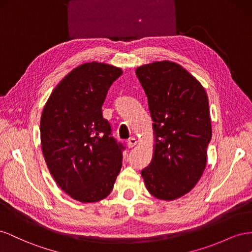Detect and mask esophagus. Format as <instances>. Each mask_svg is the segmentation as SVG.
<instances>
[{
  "label": "esophagus",
  "instance_id": "obj_1",
  "mask_svg": "<svg viewBox=\"0 0 252 252\" xmlns=\"http://www.w3.org/2000/svg\"><path fill=\"white\" fill-rule=\"evenodd\" d=\"M136 143H137V139L132 137V138H130V139H127L126 146H127V148H133V147L136 146Z\"/></svg>",
  "mask_w": 252,
  "mask_h": 252
}]
</instances>
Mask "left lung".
I'll return each mask as SVG.
<instances>
[{
    "instance_id": "left-lung-1",
    "label": "left lung",
    "mask_w": 252,
    "mask_h": 252,
    "mask_svg": "<svg viewBox=\"0 0 252 252\" xmlns=\"http://www.w3.org/2000/svg\"><path fill=\"white\" fill-rule=\"evenodd\" d=\"M148 97L155 145L141 171L153 196L173 200L191 191L203 175L212 137L205 89L177 63L158 61L136 68Z\"/></svg>"
}]
</instances>
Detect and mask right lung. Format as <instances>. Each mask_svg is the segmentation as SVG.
Segmentation results:
<instances>
[{"mask_svg":"<svg viewBox=\"0 0 252 252\" xmlns=\"http://www.w3.org/2000/svg\"><path fill=\"white\" fill-rule=\"evenodd\" d=\"M121 68L81 64L56 86L43 109L41 146L50 174L66 194L95 203L111 191L122 166L125 147L112 136L102 104Z\"/></svg>","mask_w":252,"mask_h":252,"instance_id":"obj_1","label":"right lung"}]
</instances>
